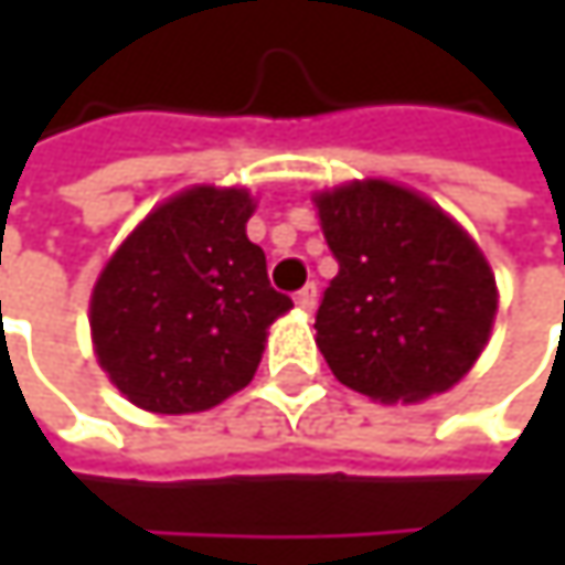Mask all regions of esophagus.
<instances>
[{
	"instance_id": "esophagus-1",
	"label": "esophagus",
	"mask_w": 565,
	"mask_h": 565,
	"mask_svg": "<svg viewBox=\"0 0 565 565\" xmlns=\"http://www.w3.org/2000/svg\"><path fill=\"white\" fill-rule=\"evenodd\" d=\"M294 303H297L300 310H313V307H317V284L300 287V290L294 294Z\"/></svg>"
}]
</instances>
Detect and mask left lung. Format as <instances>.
<instances>
[{
  "mask_svg": "<svg viewBox=\"0 0 565 565\" xmlns=\"http://www.w3.org/2000/svg\"><path fill=\"white\" fill-rule=\"evenodd\" d=\"M313 202L340 265L313 323L333 376L380 402L451 390L478 363L498 313V284L475 238L386 179H356Z\"/></svg>",
  "mask_w": 565,
  "mask_h": 565,
  "instance_id": "left-lung-1",
  "label": "left lung"
}]
</instances>
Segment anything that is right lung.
I'll list each match as a JSON object with an SVG mask.
<instances>
[{
	"label": "right lung",
	"mask_w": 565,
	"mask_h": 565,
	"mask_svg": "<svg viewBox=\"0 0 565 565\" xmlns=\"http://www.w3.org/2000/svg\"><path fill=\"white\" fill-rule=\"evenodd\" d=\"M252 212L245 189L192 185L104 265L90 294L94 353L134 405L205 412L252 383L268 327L294 307L245 235Z\"/></svg>",
	"instance_id": "obj_1"
}]
</instances>
